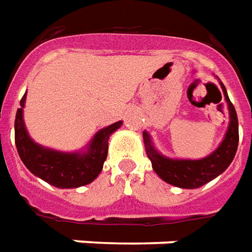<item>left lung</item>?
Masks as SVG:
<instances>
[{"label": "left lung", "instance_id": "1", "mask_svg": "<svg viewBox=\"0 0 252 252\" xmlns=\"http://www.w3.org/2000/svg\"><path fill=\"white\" fill-rule=\"evenodd\" d=\"M222 92L225 100L228 103L229 108V122L228 131L225 138L222 140L221 145L209 156L199 159V160H190V159H170L166 156L160 155L154 147L152 140L147 131H144V144L147 155L152 162V167L155 173L162 178L163 181L171 184L174 187L185 189H195L214 180L221 173L228 169L232 163L239 145V122H237V114L233 104L229 100L226 89L221 82Z\"/></svg>", "mask_w": 252, "mask_h": 252}]
</instances>
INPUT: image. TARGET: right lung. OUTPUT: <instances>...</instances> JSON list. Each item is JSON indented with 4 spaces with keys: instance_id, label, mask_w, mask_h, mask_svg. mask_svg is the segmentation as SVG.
Returning a JSON list of instances; mask_svg holds the SVG:
<instances>
[{
    "instance_id": "1",
    "label": "right lung",
    "mask_w": 252,
    "mask_h": 252,
    "mask_svg": "<svg viewBox=\"0 0 252 252\" xmlns=\"http://www.w3.org/2000/svg\"><path fill=\"white\" fill-rule=\"evenodd\" d=\"M26 93L20 100V108H17L15 119V144L24 166L34 176L57 188H78L94 181L107 159L109 136L122 126V122L112 123L97 131L86 152L67 154L43 148L31 140L24 126Z\"/></svg>"
}]
</instances>
